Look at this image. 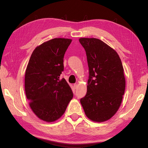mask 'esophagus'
<instances>
[{
	"label": "esophagus",
	"instance_id": "esophagus-1",
	"mask_svg": "<svg viewBox=\"0 0 148 148\" xmlns=\"http://www.w3.org/2000/svg\"><path fill=\"white\" fill-rule=\"evenodd\" d=\"M77 86V84H74V88H76Z\"/></svg>",
	"mask_w": 148,
	"mask_h": 148
}]
</instances>
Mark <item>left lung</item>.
Here are the masks:
<instances>
[{
    "instance_id": "8db88e82",
    "label": "left lung",
    "mask_w": 148,
    "mask_h": 148,
    "mask_svg": "<svg viewBox=\"0 0 148 148\" xmlns=\"http://www.w3.org/2000/svg\"><path fill=\"white\" fill-rule=\"evenodd\" d=\"M79 40L85 49L89 68L87 92L80 102L91 120L105 121L118 111L125 93L121 59L115 50L99 39Z\"/></svg>"
}]
</instances>
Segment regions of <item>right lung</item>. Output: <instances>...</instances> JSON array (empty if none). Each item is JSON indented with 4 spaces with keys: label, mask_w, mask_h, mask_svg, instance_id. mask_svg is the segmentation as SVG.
<instances>
[{
    "label": "right lung",
    "mask_w": 148,
    "mask_h": 148,
    "mask_svg": "<svg viewBox=\"0 0 148 148\" xmlns=\"http://www.w3.org/2000/svg\"><path fill=\"white\" fill-rule=\"evenodd\" d=\"M72 40L55 38L34 50L27 65L25 90L32 111L43 121L52 122L64 114L73 93L64 78V57Z\"/></svg>",
    "instance_id": "add662e5"
}]
</instances>
